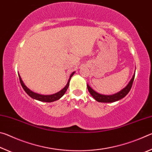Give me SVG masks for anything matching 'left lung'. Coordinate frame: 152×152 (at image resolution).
<instances>
[{
  "label": "left lung",
  "mask_w": 152,
  "mask_h": 152,
  "mask_svg": "<svg viewBox=\"0 0 152 152\" xmlns=\"http://www.w3.org/2000/svg\"><path fill=\"white\" fill-rule=\"evenodd\" d=\"M135 70L134 74L133 75L132 78L130 80V81L128 83L127 85L124 88H123L121 91H120L119 92H118L115 94H110V95H104V94H99L97 92L94 91L88 84H87V88H88V91L90 92V94H91V96L98 102H113L119 101V100L122 99L123 98H124L126 95L129 93V92L130 91L131 88H132L133 80H134V78H135Z\"/></svg>",
  "instance_id": "obj_1"
}]
</instances>
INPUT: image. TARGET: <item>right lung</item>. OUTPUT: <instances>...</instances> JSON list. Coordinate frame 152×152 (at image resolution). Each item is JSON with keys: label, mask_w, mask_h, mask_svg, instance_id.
I'll list each match as a JSON object with an SVG mask.
<instances>
[{"label": "right lung", "mask_w": 152, "mask_h": 152, "mask_svg": "<svg viewBox=\"0 0 152 152\" xmlns=\"http://www.w3.org/2000/svg\"><path fill=\"white\" fill-rule=\"evenodd\" d=\"M74 73H75V72H73L71 74L70 78H69V79H68V83L66 84V85L65 86V87H64V88L61 89L60 91L56 92V93H55V94H50V95L40 94H38V93H36V92H33L32 91H31L29 88H28L25 85V84L23 83V82L21 78H20L19 74V78L20 84H21L23 88L24 89V91L26 92V93L28 95H29L30 97H31L32 99H33L37 100V101H42V102H51L58 101V100L60 99L61 97H62L64 96V94L66 93L67 89L68 88L69 84H70V79H71L72 77V76L74 75Z\"/></svg>", "instance_id": "obj_1"}]
</instances>
